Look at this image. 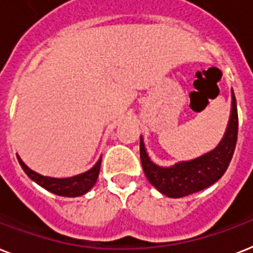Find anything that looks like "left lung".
I'll return each mask as SVG.
<instances>
[{
    "label": "left lung",
    "instance_id": "1",
    "mask_svg": "<svg viewBox=\"0 0 253 253\" xmlns=\"http://www.w3.org/2000/svg\"><path fill=\"white\" fill-rule=\"evenodd\" d=\"M238 137V110L234 91H231V112L223 137L218 145L208 153L173 166H160L149 157L143 136H140V160L149 183L165 196L183 198L215 183L225 174Z\"/></svg>",
    "mask_w": 253,
    "mask_h": 253
}]
</instances>
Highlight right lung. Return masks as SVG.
<instances>
[{
	"label": "right lung",
	"mask_w": 253,
	"mask_h": 253,
	"mask_svg": "<svg viewBox=\"0 0 253 253\" xmlns=\"http://www.w3.org/2000/svg\"><path fill=\"white\" fill-rule=\"evenodd\" d=\"M16 157H18V161H19L22 169L24 170V173L30 176L34 182H36L39 186L48 190L52 194L59 195V196H66V198H77V196L87 194L88 191L96 184L98 173H100V166H101V157H100L98 161L92 166L91 169L84 171V173L69 176V178H54V176L41 175V174L36 173L35 170L30 169L24 164L23 160L19 157V155H16Z\"/></svg>",
	"instance_id": "right-lung-1"
}]
</instances>
